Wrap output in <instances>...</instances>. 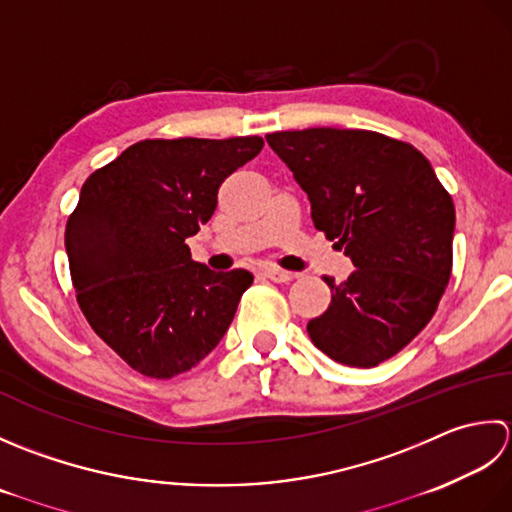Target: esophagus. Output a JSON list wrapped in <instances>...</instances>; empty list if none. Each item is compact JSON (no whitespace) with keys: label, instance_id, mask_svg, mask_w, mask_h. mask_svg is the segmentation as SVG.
I'll list each match as a JSON object with an SVG mask.
<instances>
[{"label":"esophagus","instance_id":"1","mask_svg":"<svg viewBox=\"0 0 512 512\" xmlns=\"http://www.w3.org/2000/svg\"><path fill=\"white\" fill-rule=\"evenodd\" d=\"M263 274L269 278V280H274V283H289L291 276L289 271H283V269H276V267H267V269H263Z\"/></svg>","mask_w":512,"mask_h":512}]
</instances>
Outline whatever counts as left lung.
<instances>
[{
    "label": "left lung",
    "mask_w": 512,
    "mask_h": 512,
    "mask_svg": "<svg viewBox=\"0 0 512 512\" xmlns=\"http://www.w3.org/2000/svg\"><path fill=\"white\" fill-rule=\"evenodd\" d=\"M311 203V218L351 258L331 305L307 331L347 367L393 358L433 318L451 278L455 207L426 156L369 130L267 134Z\"/></svg>",
    "instance_id": "8db88e82"
}]
</instances>
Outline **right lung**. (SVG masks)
I'll return each instance as SVG.
<instances>
[{
	"label": "right lung",
	"instance_id": "1",
	"mask_svg": "<svg viewBox=\"0 0 512 512\" xmlns=\"http://www.w3.org/2000/svg\"><path fill=\"white\" fill-rule=\"evenodd\" d=\"M260 137L148 139L83 183L66 225L83 316L112 351L148 378H174L210 353L254 283L216 274L185 238L212 218L218 187L263 150Z\"/></svg>",
	"mask_w": 512,
	"mask_h": 512
}]
</instances>
